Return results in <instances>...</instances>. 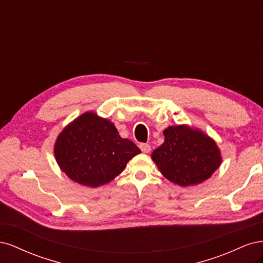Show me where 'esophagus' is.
Masks as SVG:
<instances>
[{
  "label": "esophagus",
  "mask_w": 263,
  "mask_h": 263,
  "mask_svg": "<svg viewBox=\"0 0 263 263\" xmlns=\"http://www.w3.org/2000/svg\"><path fill=\"white\" fill-rule=\"evenodd\" d=\"M139 148L141 149V151H142V153H144V154H149L150 150H151V147H150V145H148V144H140Z\"/></svg>",
  "instance_id": "34e87169"
}]
</instances>
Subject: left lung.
<instances>
[{
  "instance_id": "obj_1",
  "label": "left lung",
  "mask_w": 263,
  "mask_h": 263,
  "mask_svg": "<svg viewBox=\"0 0 263 263\" xmlns=\"http://www.w3.org/2000/svg\"><path fill=\"white\" fill-rule=\"evenodd\" d=\"M164 141L151 154L164 178L180 186L196 185L212 177L221 164L220 150L213 138L189 125L169 126Z\"/></svg>"
}]
</instances>
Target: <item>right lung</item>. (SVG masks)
Returning a JSON list of instances; mask_svg holds the SVG:
<instances>
[{
  "mask_svg": "<svg viewBox=\"0 0 263 263\" xmlns=\"http://www.w3.org/2000/svg\"><path fill=\"white\" fill-rule=\"evenodd\" d=\"M140 149L119 136L115 125L94 112H85L58 135L53 154L59 168L72 181L98 187L113 181Z\"/></svg>",
  "mask_w": 263,
  "mask_h": 263,
  "instance_id": "1",
  "label": "right lung"
}]
</instances>
